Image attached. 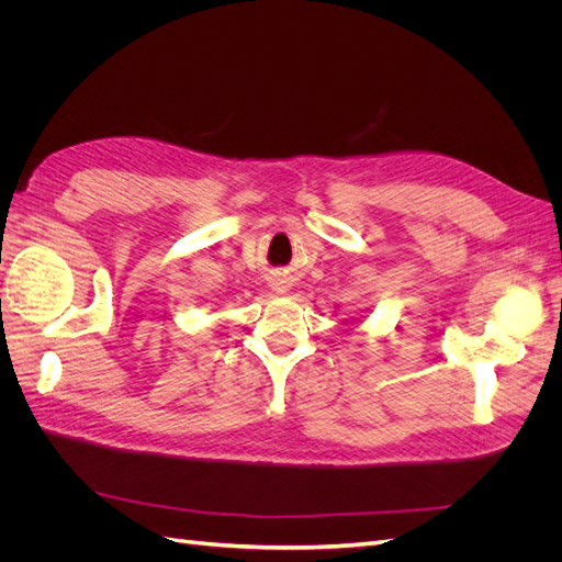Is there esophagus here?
Segmentation results:
<instances>
[{"label": "esophagus", "mask_w": 562, "mask_h": 562, "mask_svg": "<svg viewBox=\"0 0 562 562\" xmlns=\"http://www.w3.org/2000/svg\"><path fill=\"white\" fill-rule=\"evenodd\" d=\"M277 291H279V293H285V291H288V288H285V285H279V288H277Z\"/></svg>", "instance_id": "esophagus-1"}]
</instances>
